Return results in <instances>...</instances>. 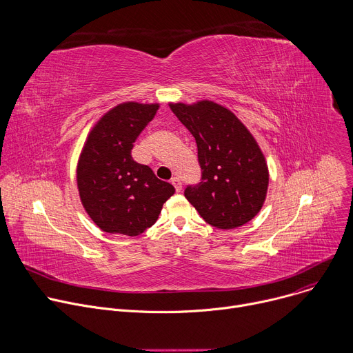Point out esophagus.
Wrapping results in <instances>:
<instances>
[{
    "label": "esophagus",
    "instance_id": "esophagus-1",
    "mask_svg": "<svg viewBox=\"0 0 353 353\" xmlns=\"http://www.w3.org/2000/svg\"><path fill=\"white\" fill-rule=\"evenodd\" d=\"M172 184L174 185V188H176V191H177V192H180V191H181V180H180L179 177L172 179Z\"/></svg>",
    "mask_w": 353,
    "mask_h": 353
}]
</instances>
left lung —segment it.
<instances>
[{"label": "left lung", "instance_id": "1", "mask_svg": "<svg viewBox=\"0 0 353 353\" xmlns=\"http://www.w3.org/2000/svg\"><path fill=\"white\" fill-rule=\"evenodd\" d=\"M170 109L198 148L201 180L184 190L190 204L218 229H234L253 219L268 188V168L253 135L230 110L208 100Z\"/></svg>", "mask_w": 353, "mask_h": 353}]
</instances>
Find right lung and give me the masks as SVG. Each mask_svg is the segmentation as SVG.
Masks as SVG:
<instances>
[{
    "instance_id": "obj_1",
    "label": "right lung",
    "mask_w": 353,
    "mask_h": 353,
    "mask_svg": "<svg viewBox=\"0 0 353 353\" xmlns=\"http://www.w3.org/2000/svg\"><path fill=\"white\" fill-rule=\"evenodd\" d=\"M159 106L123 103L106 113L90 131L78 162L81 201L92 221L108 233L138 236L152 226L174 194L131 150Z\"/></svg>"
}]
</instances>
